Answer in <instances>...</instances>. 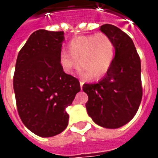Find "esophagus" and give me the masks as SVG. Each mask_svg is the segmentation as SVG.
I'll return each mask as SVG.
<instances>
[{
	"mask_svg": "<svg viewBox=\"0 0 158 158\" xmlns=\"http://www.w3.org/2000/svg\"><path fill=\"white\" fill-rule=\"evenodd\" d=\"M79 83H80V87L82 88L83 85H84V81H83L82 79H80V80H79Z\"/></svg>",
	"mask_w": 158,
	"mask_h": 158,
	"instance_id": "1",
	"label": "esophagus"
}]
</instances>
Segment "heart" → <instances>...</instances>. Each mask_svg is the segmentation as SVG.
Instances as JSON below:
<instances>
[{"mask_svg":"<svg viewBox=\"0 0 158 158\" xmlns=\"http://www.w3.org/2000/svg\"><path fill=\"white\" fill-rule=\"evenodd\" d=\"M68 51L60 53V63L67 73H72L78 64L85 78L98 79L109 71L115 57V44L104 33L78 36L68 44Z\"/></svg>","mask_w":158,"mask_h":158,"instance_id":"1","label":"heart"}]
</instances>
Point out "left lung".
I'll return each instance as SVG.
<instances>
[{
	"label": "left lung",
	"mask_w": 158,
	"mask_h": 158,
	"mask_svg": "<svg viewBox=\"0 0 158 158\" xmlns=\"http://www.w3.org/2000/svg\"><path fill=\"white\" fill-rule=\"evenodd\" d=\"M101 31L115 44V57L106 76L96 84H85L88 95L85 106L96 124L117 129L129 123L139 109L142 99L140 59L133 40L112 24H103Z\"/></svg>",
	"instance_id": "1"
}]
</instances>
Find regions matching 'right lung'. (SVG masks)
I'll list each match as a JSON object with an SVG mask.
<instances>
[{
	"label": "right lung",
	"instance_id": "right-lung-1",
	"mask_svg": "<svg viewBox=\"0 0 158 158\" xmlns=\"http://www.w3.org/2000/svg\"><path fill=\"white\" fill-rule=\"evenodd\" d=\"M63 31L39 29L20 50L13 75L18 113L34 134L52 137L69 123L66 107L80 90L79 79L63 72L60 63Z\"/></svg>",
	"mask_w": 158,
	"mask_h": 158
}]
</instances>
